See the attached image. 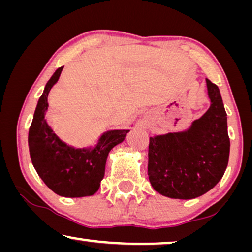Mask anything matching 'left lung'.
<instances>
[{"label":"left lung","mask_w":252,"mask_h":252,"mask_svg":"<svg viewBox=\"0 0 252 252\" xmlns=\"http://www.w3.org/2000/svg\"><path fill=\"white\" fill-rule=\"evenodd\" d=\"M211 105L181 132L149 139L148 176L163 196L191 199L201 196L223 177L229 161L226 112L219 87L206 78Z\"/></svg>","instance_id":"1"}]
</instances>
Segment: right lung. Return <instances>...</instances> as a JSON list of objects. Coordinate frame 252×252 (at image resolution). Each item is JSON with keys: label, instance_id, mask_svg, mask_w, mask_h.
<instances>
[{"label": "right lung", "instance_id": "obj_1", "mask_svg": "<svg viewBox=\"0 0 252 252\" xmlns=\"http://www.w3.org/2000/svg\"><path fill=\"white\" fill-rule=\"evenodd\" d=\"M63 67L55 71L40 96L29 129V151L39 177L59 196L84 197L96 193L104 177L107 156L130 130H109L94 147L75 148L62 141L45 119L48 94Z\"/></svg>", "mask_w": 252, "mask_h": 252}]
</instances>
